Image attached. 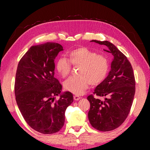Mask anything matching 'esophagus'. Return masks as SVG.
<instances>
[{
    "label": "esophagus",
    "instance_id": "1",
    "mask_svg": "<svg viewBox=\"0 0 150 150\" xmlns=\"http://www.w3.org/2000/svg\"><path fill=\"white\" fill-rule=\"evenodd\" d=\"M73 98H74V100H79V99H80L81 97H80L79 96L75 95V96H74V97H73Z\"/></svg>",
    "mask_w": 150,
    "mask_h": 150
}]
</instances>
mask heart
<instances>
[{
	"label": "heart",
	"mask_w": 150,
	"mask_h": 150,
	"mask_svg": "<svg viewBox=\"0 0 150 150\" xmlns=\"http://www.w3.org/2000/svg\"><path fill=\"white\" fill-rule=\"evenodd\" d=\"M69 60L65 57L58 58L55 68L59 74L65 77L69 74L71 64L80 65L78 74L65 80L63 87L75 95L84 93L88 85H97L105 79L109 69V62L105 55L97 54L95 51L87 47H80L69 53Z\"/></svg>",
	"instance_id": "heart-1"
}]
</instances>
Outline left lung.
Listing matches in <instances>:
<instances>
[{
	"label": "left lung",
	"mask_w": 150,
	"mask_h": 150,
	"mask_svg": "<svg viewBox=\"0 0 150 150\" xmlns=\"http://www.w3.org/2000/svg\"><path fill=\"white\" fill-rule=\"evenodd\" d=\"M108 48L113 59L107 77L88 96L90 110L88 118L93 128L103 132L115 130L122 124L130 112L135 95V78L127 57L108 41L91 40ZM98 97H103L100 100Z\"/></svg>",
	"instance_id": "1"
}]
</instances>
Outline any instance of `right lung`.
Returning <instances> with one entry per match:
<instances>
[{
	"mask_svg": "<svg viewBox=\"0 0 150 150\" xmlns=\"http://www.w3.org/2000/svg\"><path fill=\"white\" fill-rule=\"evenodd\" d=\"M63 47L47 42L33 45L18 65L14 93L18 108L27 124L44 134L59 132L65 122V112L73 103V94L62 93L54 77L55 57ZM60 95L59 100L55 96Z\"/></svg>",
	"mask_w": 150,
	"mask_h": 150,
	"instance_id": "right-lung-1",
	"label": "right lung"
}]
</instances>
